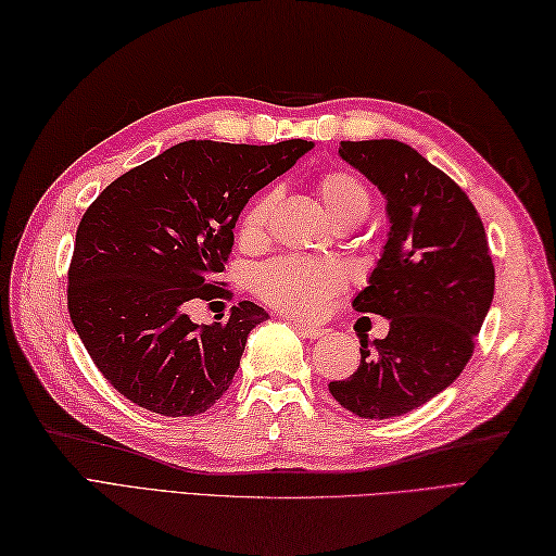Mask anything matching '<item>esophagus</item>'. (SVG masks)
<instances>
[{
  "mask_svg": "<svg viewBox=\"0 0 556 556\" xmlns=\"http://www.w3.org/2000/svg\"><path fill=\"white\" fill-rule=\"evenodd\" d=\"M295 331L301 333V336H305V338H309V340H315V338H321V336L329 333V329H324V326H303V324H295Z\"/></svg>",
  "mask_w": 556,
  "mask_h": 556,
  "instance_id": "1",
  "label": "esophagus"
}]
</instances>
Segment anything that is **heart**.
Returning a JSON list of instances; mask_svg holds the SVG:
<instances>
[{"label": "heart", "mask_w": 556, "mask_h": 556, "mask_svg": "<svg viewBox=\"0 0 556 556\" xmlns=\"http://www.w3.org/2000/svg\"><path fill=\"white\" fill-rule=\"evenodd\" d=\"M317 192L331 216L343 223L362 220L374 204L371 188L362 176L348 168H329L317 178ZM279 202L275 188L263 190L251 199L239 218L237 237L244 249H258L273 232V218ZM345 269L338 263L281 255L253 269L251 289L263 303L293 317L319 315L326 301L345 289Z\"/></svg>", "instance_id": "1"}]
</instances>
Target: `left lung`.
<instances>
[{"label":"left lung","mask_w":556,"mask_h":556,"mask_svg":"<svg viewBox=\"0 0 556 556\" xmlns=\"http://www.w3.org/2000/svg\"><path fill=\"white\" fill-rule=\"evenodd\" d=\"M338 152L388 199L386 251L352 305L388 317L390 331L362 338L359 368L329 390L359 418L404 416L472 357L495 289L486 230L460 185L404 142L343 140Z\"/></svg>","instance_id":"8db88e82"}]
</instances>
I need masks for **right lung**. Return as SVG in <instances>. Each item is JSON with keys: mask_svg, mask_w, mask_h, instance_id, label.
Here are the masks:
<instances>
[{"mask_svg": "<svg viewBox=\"0 0 556 556\" xmlns=\"http://www.w3.org/2000/svg\"><path fill=\"white\" fill-rule=\"evenodd\" d=\"M312 142L235 146L185 140L112 180L77 227L67 312L98 371L136 406L197 416L232 386L241 352L267 312L241 301L199 326L190 303L230 298L216 277L249 199Z\"/></svg>", "mask_w": 556, "mask_h": 556, "instance_id": "1", "label": "right lung"}]
</instances>
